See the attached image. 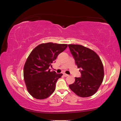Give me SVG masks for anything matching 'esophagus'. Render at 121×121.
<instances>
[{"instance_id":"34e87169","label":"esophagus","mask_w":121,"mask_h":121,"mask_svg":"<svg viewBox=\"0 0 121 121\" xmlns=\"http://www.w3.org/2000/svg\"><path fill=\"white\" fill-rule=\"evenodd\" d=\"M63 75H64V76L65 77H67V76H69V75H68V74H65V73H64V74Z\"/></svg>"}]
</instances>
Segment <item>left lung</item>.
<instances>
[{
	"label": "left lung",
	"mask_w": 121,
	"mask_h": 121,
	"mask_svg": "<svg viewBox=\"0 0 121 121\" xmlns=\"http://www.w3.org/2000/svg\"><path fill=\"white\" fill-rule=\"evenodd\" d=\"M70 52L78 68H81V77L69 85V88L78 96L93 95L99 88L104 78V69L100 58L93 50L79 44H69Z\"/></svg>",
	"instance_id": "obj_1"
}]
</instances>
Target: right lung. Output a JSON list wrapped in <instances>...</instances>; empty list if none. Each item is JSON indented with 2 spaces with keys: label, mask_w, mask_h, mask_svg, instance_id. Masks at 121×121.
Here are the masks:
<instances>
[{
  "label": "right lung",
  "mask_w": 121,
  "mask_h": 121,
  "mask_svg": "<svg viewBox=\"0 0 121 121\" xmlns=\"http://www.w3.org/2000/svg\"><path fill=\"white\" fill-rule=\"evenodd\" d=\"M67 44L42 43L29 54L24 67V79L28 92L37 99L50 96L56 89L57 80L62 74L50 72V66L58 55L66 49Z\"/></svg>",
  "instance_id": "add662e5"
}]
</instances>
